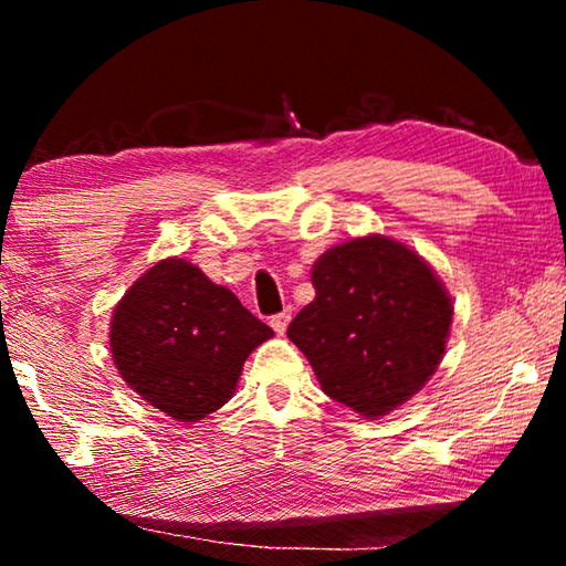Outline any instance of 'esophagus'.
I'll return each instance as SVG.
<instances>
[{"mask_svg": "<svg viewBox=\"0 0 566 566\" xmlns=\"http://www.w3.org/2000/svg\"><path fill=\"white\" fill-rule=\"evenodd\" d=\"M290 319H292V312L284 310V312H280V314H274V317L270 319V324H272V329H274L276 334H284L286 327H290Z\"/></svg>", "mask_w": 566, "mask_h": 566, "instance_id": "obj_1", "label": "esophagus"}]
</instances>
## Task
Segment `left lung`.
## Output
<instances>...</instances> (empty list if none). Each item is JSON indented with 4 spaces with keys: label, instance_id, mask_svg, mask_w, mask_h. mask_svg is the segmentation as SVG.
I'll return each mask as SVG.
<instances>
[{
    "label": "left lung",
    "instance_id": "8db88e82",
    "mask_svg": "<svg viewBox=\"0 0 566 566\" xmlns=\"http://www.w3.org/2000/svg\"><path fill=\"white\" fill-rule=\"evenodd\" d=\"M314 302L286 337L310 359L324 395L377 419L434 375L454 306L417 252L371 234L324 252L312 270Z\"/></svg>",
    "mask_w": 566,
    "mask_h": 566
}]
</instances>
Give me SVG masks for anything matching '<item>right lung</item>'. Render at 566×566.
Returning a JSON list of instances; mask_svg holds the SVG:
<instances>
[{"instance_id":"obj_1","label":"right lung","mask_w":566,"mask_h":566,"mask_svg":"<svg viewBox=\"0 0 566 566\" xmlns=\"http://www.w3.org/2000/svg\"><path fill=\"white\" fill-rule=\"evenodd\" d=\"M272 329L187 260H161L114 306L109 347L122 379L177 421L234 395L249 354Z\"/></svg>"}]
</instances>
